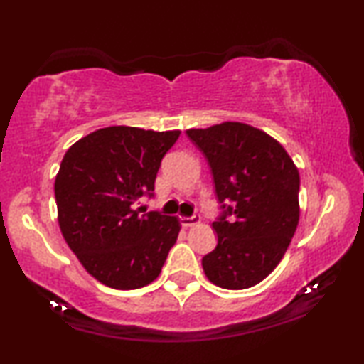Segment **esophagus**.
<instances>
[{
	"mask_svg": "<svg viewBox=\"0 0 364 364\" xmlns=\"http://www.w3.org/2000/svg\"><path fill=\"white\" fill-rule=\"evenodd\" d=\"M200 222V215H192V217H181V225L182 227H192L196 223Z\"/></svg>",
	"mask_w": 364,
	"mask_h": 364,
	"instance_id": "esophagus-1",
	"label": "esophagus"
}]
</instances>
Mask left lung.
Here are the masks:
<instances>
[{"mask_svg":"<svg viewBox=\"0 0 364 364\" xmlns=\"http://www.w3.org/2000/svg\"><path fill=\"white\" fill-rule=\"evenodd\" d=\"M207 159L220 213L217 247L202 258L213 285L243 290L275 270L296 230L300 176L285 149L240 122L188 129Z\"/></svg>","mask_w":364,"mask_h":364,"instance_id":"obj_1","label":"left lung"}]
</instances>
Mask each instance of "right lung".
I'll return each mask as SVG.
<instances>
[{"label":"right lung","mask_w":364,"mask_h":364,"mask_svg":"<svg viewBox=\"0 0 364 364\" xmlns=\"http://www.w3.org/2000/svg\"><path fill=\"white\" fill-rule=\"evenodd\" d=\"M181 131L114 126L82 137L64 154L54 182L64 240L91 275L116 290L156 280L177 240V217L136 207Z\"/></svg>","instance_id":"1"}]
</instances>
